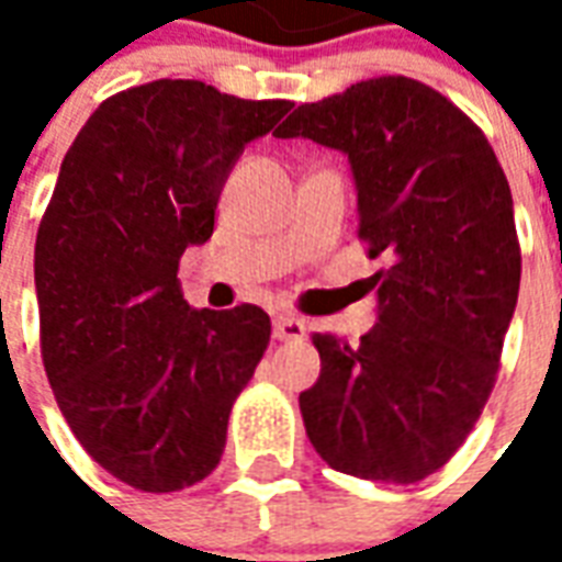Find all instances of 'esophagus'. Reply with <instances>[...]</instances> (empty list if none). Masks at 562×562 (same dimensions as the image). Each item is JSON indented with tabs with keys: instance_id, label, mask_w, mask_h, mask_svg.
I'll return each mask as SVG.
<instances>
[{
	"instance_id": "esophagus-1",
	"label": "esophagus",
	"mask_w": 562,
	"mask_h": 562,
	"mask_svg": "<svg viewBox=\"0 0 562 562\" xmlns=\"http://www.w3.org/2000/svg\"><path fill=\"white\" fill-rule=\"evenodd\" d=\"M306 334V325L294 316H277L273 318V337L277 340H301Z\"/></svg>"
}]
</instances>
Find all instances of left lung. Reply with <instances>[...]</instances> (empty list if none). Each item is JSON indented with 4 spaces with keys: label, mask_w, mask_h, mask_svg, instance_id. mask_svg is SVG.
<instances>
[{
    "label": "left lung",
    "mask_w": 562,
    "mask_h": 562,
    "mask_svg": "<svg viewBox=\"0 0 562 562\" xmlns=\"http://www.w3.org/2000/svg\"><path fill=\"white\" fill-rule=\"evenodd\" d=\"M277 138L340 149L358 189V237L376 325L349 346L313 334L322 373L301 394L328 467L413 484L463 446L496 382L515 316L520 246L512 189L460 108L413 78H373L301 104Z\"/></svg>",
    "instance_id": "left-lung-1"
}]
</instances>
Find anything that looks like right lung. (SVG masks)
<instances>
[{
  "mask_svg": "<svg viewBox=\"0 0 562 562\" xmlns=\"http://www.w3.org/2000/svg\"><path fill=\"white\" fill-rule=\"evenodd\" d=\"M289 111L153 80L99 104L63 159L35 237L44 370L87 454L138 491L171 494L216 470L268 349L261 306L192 310L177 265L210 240L246 144Z\"/></svg>",
  "mask_w": 562,
  "mask_h": 562,
  "instance_id": "obj_1",
  "label": "right lung"
}]
</instances>
